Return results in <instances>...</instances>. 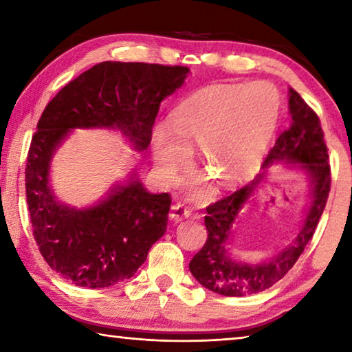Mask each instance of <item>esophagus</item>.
Returning <instances> with one entry per match:
<instances>
[{"label": "esophagus", "instance_id": "34e87169", "mask_svg": "<svg viewBox=\"0 0 352 352\" xmlns=\"http://www.w3.org/2000/svg\"><path fill=\"white\" fill-rule=\"evenodd\" d=\"M190 216V211L188 210L186 206H183L180 204H175L170 206V212H169V217L172 222H180L183 219H188Z\"/></svg>", "mask_w": 352, "mask_h": 352}]
</instances>
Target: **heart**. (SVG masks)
Here are the masks:
<instances>
[{"instance_id": "b5f03b06", "label": "heart", "mask_w": 352, "mask_h": 352, "mask_svg": "<svg viewBox=\"0 0 352 352\" xmlns=\"http://www.w3.org/2000/svg\"><path fill=\"white\" fill-rule=\"evenodd\" d=\"M281 99L272 83H217L200 88L175 107L170 127L152 133V160L158 177L174 184L197 146L206 169L189 180L195 192L212 177L223 186L243 182L264 160L279 119Z\"/></svg>"}]
</instances>
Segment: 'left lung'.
I'll list each match as a JSON object with an SVG mask.
<instances>
[{
  "label": "left lung",
  "instance_id": "obj_1",
  "mask_svg": "<svg viewBox=\"0 0 352 352\" xmlns=\"http://www.w3.org/2000/svg\"><path fill=\"white\" fill-rule=\"evenodd\" d=\"M290 126L279 135L267 155L261 172L252 183L228 197L206 208L208 239L204 248L189 262L192 276L205 289L223 296H245L272 287L287 273L315 233L331 189L329 155L320 119L294 88H289ZM283 162L301 171L309 183V200L305 216L294 240L269 258L247 263L230 254L235 225L241 211L251 204L261 180L272 164Z\"/></svg>",
  "mask_w": 352,
  "mask_h": 352
}]
</instances>
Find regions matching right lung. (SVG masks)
<instances>
[{"label": "right lung", "mask_w": 352, "mask_h": 352, "mask_svg": "<svg viewBox=\"0 0 352 352\" xmlns=\"http://www.w3.org/2000/svg\"><path fill=\"white\" fill-rule=\"evenodd\" d=\"M186 67L102 62L63 87L46 105L26 163V197L41 256L65 281L87 289L132 278L166 233L169 194L148 192L136 168L93 205L71 206L51 184L52 158L76 129L121 132L146 151L160 104L180 88Z\"/></svg>", "instance_id": "right-lung-1"}]
</instances>
